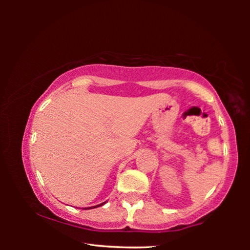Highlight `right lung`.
Listing matches in <instances>:
<instances>
[{"instance_id": "right-lung-1", "label": "right lung", "mask_w": 250, "mask_h": 250, "mask_svg": "<svg viewBox=\"0 0 250 250\" xmlns=\"http://www.w3.org/2000/svg\"><path fill=\"white\" fill-rule=\"evenodd\" d=\"M101 205H104V203H103V204H99V205H97V206H92V208H95V207H99ZM89 208H91V207H89ZM84 209H88V208H84Z\"/></svg>"}]
</instances>
